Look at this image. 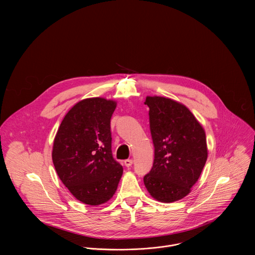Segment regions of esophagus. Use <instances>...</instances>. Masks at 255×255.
Returning a JSON list of instances; mask_svg holds the SVG:
<instances>
[{"label":"esophagus","mask_w":255,"mask_h":255,"mask_svg":"<svg viewBox=\"0 0 255 255\" xmlns=\"http://www.w3.org/2000/svg\"><path fill=\"white\" fill-rule=\"evenodd\" d=\"M124 163H125V165H126V167H130L131 165H132V163H133V161H132V159H127V160H125L124 161Z\"/></svg>","instance_id":"obj_1"}]
</instances>
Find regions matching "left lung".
<instances>
[{
	"mask_svg": "<svg viewBox=\"0 0 255 255\" xmlns=\"http://www.w3.org/2000/svg\"><path fill=\"white\" fill-rule=\"evenodd\" d=\"M154 162L143 182L160 202L186 196L198 181L208 151L204 128L183 104L161 96H147Z\"/></svg>",
	"mask_w": 255,
	"mask_h": 255,
	"instance_id": "1",
	"label": "left lung"
}]
</instances>
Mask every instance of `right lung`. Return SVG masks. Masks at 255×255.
Listing matches in <instances>:
<instances>
[{
    "instance_id": "obj_1",
    "label": "right lung",
    "mask_w": 255,
    "mask_h": 255,
    "mask_svg": "<svg viewBox=\"0 0 255 255\" xmlns=\"http://www.w3.org/2000/svg\"><path fill=\"white\" fill-rule=\"evenodd\" d=\"M117 102L102 97L77 102L54 139L52 159L62 182L84 204L100 205L115 194L123 167L112 155L111 117Z\"/></svg>"
}]
</instances>
